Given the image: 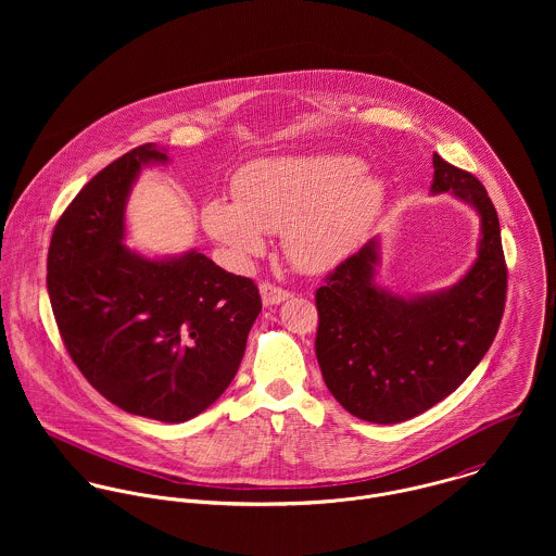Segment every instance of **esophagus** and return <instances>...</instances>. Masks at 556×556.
<instances>
[{
  "instance_id": "obj_1",
  "label": "esophagus",
  "mask_w": 556,
  "mask_h": 556,
  "mask_svg": "<svg viewBox=\"0 0 556 556\" xmlns=\"http://www.w3.org/2000/svg\"><path fill=\"white\" fill-rule=\"evenodd\" d=\"M258 289H261V300H263L265 306H276V304H282L285 300L291 298V293L287 289L276 287L271 282H263Z\"/></svg>"
}]
</instances>
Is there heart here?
Masks as SVG:
<instances>
[{
	"label": "heart",
	"mask_w": 556,
	"mask_h": 556,
	"mask_svg": "<svg viewBox=\"0 0 556 556\" xmlns=\"http://www.w3.org/2000/svg\"><path fill=\"white\" fill-rule=\"evenodd\" d=\"M231 199L201 210L207 236L239 263L267 250V233L282 231L285 252L304 271H329L351 258L372 231L386 186L364 160L302 154L254 160L231 181Z\"/></svg>",
	"instance_id": "obj_1"
}]
</instances>
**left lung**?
I'll return each instance as SVG.
<instances>
[{
    "mask_svg": "<svg viewBox=\"0 0 556 556\" xmlns=\"http://www.w3.org/2000/svg\"><path fill=\"white\" fill-rule=\"evenodd\" d=\"M432 192H454L481 218L477 258L447 291L400 298L375 282L379 241L318 287L315 349L327 390L372 424L406 421L458 390L490 349L507 293L496 210L473 173L432 156Z\"/></svg>",
    "mask_w": 556,
    "mask_h": 556,
    "instance_id": "8db88e82",
    "label": "left lung"
}]
</instances>
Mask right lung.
Wrapping results in <instances>:
<instances>
[{
  "instance_id": "1",
  "label": "right lung",
  "mask_w": 556,
  "mask_h": 556,
  "mask_svg": "<svg viewBox=\"0 0 556 556\" xmlns=\"http://www.w3.org/2000/svg\"><path fill=\"white\" fill-rule=\"evenodd\" d=\"M166 160L146 143L80 188L53 229L47 289L89 386L126 413L179 424L233 381L261 295L197 250L146 258L124 245L130 188L146 164Z\"/></svg>"
}]
</instances>
